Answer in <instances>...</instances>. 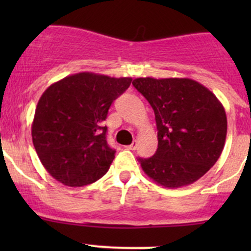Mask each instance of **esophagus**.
Returning a JSON list of instances; mask_svg holds the SVG:
<instances>
[{
  "mask_svg": "<svg viewBox=\"0 0 251 251\" xmlns=\"http://www.w3.org/2000/svg\"><path fill=\"white\" fill-rule=\"evenodd\" d=\"M137 146H138V142L137 141H133L132 143L130 144V146H127V149H131V151H135V149H137Z\"/></svg>",
  "mask_w": 251,
  "mask_h": 251,
  "instance_id": "34e87169",
  "label": "esophagus"
}]
</instances>
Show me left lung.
I'll list each match as a JSON object with an SVG mask.
<instances>
[{
    "label": "left lung",
    "mask_w": 251,
    "mask_h": 251,
    "mask_svg": "<svg viewBox=\"0 0 251 251\" xmlns=\"http://www.w3.org/2000/svg\"><path fill=\"white\" fill-rule=\"evenodd\" d=\"M132 85L153 108L158 128L155 154L138 158L142 170L168 188L198 181L224 151V105L209 88L192 78L137 77Z\"/></svg>",
    "instance_id": "1"
}]
</instances>
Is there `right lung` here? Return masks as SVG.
Segmentation results:
<instances>
[{"label": "right lung", "mask_w": 251, "mask_h": 251, "mask_svg": "<svg viewBox=\"0 0 251 251\" xmlns=\"http://www.w3.org/2000/svg\"><path fill=\"white\" fill-rule=\"evenodd\" d=\"M131 77L78 73L42 93L31 125L32 143L47 173L64 186L83 187L104 176L115 158L107 143L111 103Z\"/></svg>", "instance_id": "1"}]
</instances>
